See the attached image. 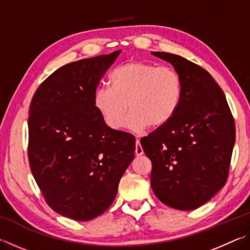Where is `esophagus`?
I'll return each instance as SVG.
<instances>
[{
  "label": "esophagus",
  "mask_w": 250,
  "mask_h": 250,
  "mask_svg": "<svg viewBox=\"0 0 250 250\" xmlns=\"http://www.w3.org/2000/svg\"><path fill=\"white\" fill-rule=\"evenodd\" d=\"M143 154V149L141 146V143H140V140L139 139H137V141H135V155L140 156Z\"/></svg>",
  "instance_id": "obj_1"
}]
</instances>
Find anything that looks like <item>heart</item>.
I'll return each mask as SVG.
<instances>
[{
  "label": "heart",
  "instance_id": "1",
  "mask_svg": "<svg viewBox=\"0 0 250 250\" xmlns=\"http://www.w3.org/2000/svg\"><path fill=\"white\" fill-rule=\"evenodd\" d=\"M110 86L95 92L94 103L104 124L113 130L124 125L140 131L159 128L170 122L183 98L181 76L170 67L143 62H129L116 67L109 75Z\"/></svg>",
  "mask_w": 250,
  "mask_h": 250
}]
</instances>
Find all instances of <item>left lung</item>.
Returning a JSON list of instances; mask_svg holds the SVG:
<instances>
[{
	"instance_id": "1",
	"label": "left lung",
	"mask_w": 250,
	"mask_h": 250,
	"mask_svg": "<svg viewBox=\"0 0 250 250\" xmlns=\"http://www.w3.org/2000/svg\"><path fill=\"white\" fill-rule=\"evenodd\" d=\"M170 62L183 82V98L173 119L142 138L152 162L151 186L164 204L192 210L225 185L235 145V122L213 77L179 55L152 52Z\"/></svg>"
}]
</instances>
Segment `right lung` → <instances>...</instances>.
I'll list each match as a JSON object with an SVG mask.
<instances>
[{
  "label": "right lung",
  "mask_w": 250,
  "mask_h": 250,
  "mask_svg": "<svg viewBox=\"0 0 250 250\" xmlns=\"http://www.w3.org/2000/svg\"><path fill=\"white\" fill-rule=\"evenodd\" d=\"M120 53L61 67L41 83L29 107L33 176L52 209L74 221H90L109 208L134 158L133 135L109 128L94 103Z\"/></svg>",
  "instance_id": "1"
}]
</instances>
